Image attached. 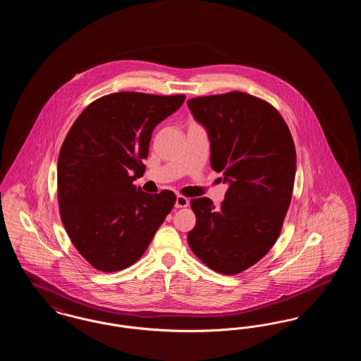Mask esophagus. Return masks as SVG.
<instances>
[{
	"label": "esophagus",
	"mask_w": 361,
	"mask_h": 361,
	"mask_svg": "<svg viewBox=\"0 0 361 361\" xmlns=\"http://www.w3.org/2000/svg\"><path fill=\"white\" fill-rule=\"evenodd\" d=\"M188 204L189 200L187 197H184V196H181V195H178V196L176 197V203H174L176 208H183V207H187Z\"/></svg>",
	"instance_id": "34e87169"
}]
</instances>
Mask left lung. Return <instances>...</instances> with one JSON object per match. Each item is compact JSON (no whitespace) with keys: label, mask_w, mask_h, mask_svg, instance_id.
Returning a JSON list of instances; mask_svg holds the SVG:
<instances>
[{"label":"left lung","mask_w":361,"mask_h":361,"mask_svg":"<svg viewBox=\"0 0 361 361\" xmlns=\"http://www.w3.org/2000/svg\"><path fill=\"white\" fill-rule=\"evenodd\" d=\"M206 128L211 168L228 184L224 200H190L192 252L211 269L237 275L264 257L281 231L296 172L291 133L271 104L242 92L188 100Z\"/></svg>","instance_id":"left-lung-1"}]
</instances>
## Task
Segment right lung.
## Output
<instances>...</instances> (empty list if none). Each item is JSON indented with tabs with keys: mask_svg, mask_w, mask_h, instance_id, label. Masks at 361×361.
Instances as JSON below:
<instances>
[{
	"mask_svg": "<svg viewBox=\"0 0 361 361\" xmlns=\"http://www.w3.org/2000/svg\"><path fill=\"white\" fill-rule=\"evenodd\" d=\"M184 94L121 92L89 104L58 157L61 219L74 247L102 272L137 262L172 211V190L146 193L133 183L145 172L157 124Z\"/></svg>",
	"mask_w": 361,
	"mask_h": 361,
	"instance_id": "obj_1",
	"label": "right lung"
}]
</instances>
